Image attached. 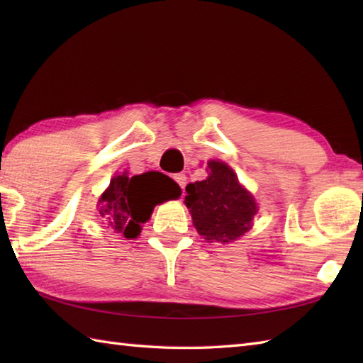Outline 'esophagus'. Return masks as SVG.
Instances as JSON below:
<instances>
[{
  "mask_svg": "<svg viewBox=\"0 0 363 363\" xmlns=\"http://www.w3.org/2000/svg\"><path fill=\"white\" fill-rule=\"evenodd\" d=\"M174 181L179 184V187L184 190V187H186V184H187V177L184 173H177V174H174Z\"/></svg>",
  "mask_w": 363,
  "mask_h": 363,
  "instance_id": "1",
  "label": "esophagus"
}]
</instances>
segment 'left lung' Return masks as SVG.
I'll list each match as a JSON object with an SVG mask.
<instances>
[{"mask_svg": "<svg viewBox=\"0 0 363 363\" xmlns=\"http://www.w3.org/2000/svg\"><path fill=\"white\" fill-rule=\"evenodd\" d=\"M209 176L186 187V206L199 235L207 242L229 243L252 226L257 213L254 196L237 179L225 162H207Z\"/></svg>", "mask_w": 363, "mask_h": 363, "instance_id": "obj_1", "label": "left lung"}]
</instances>
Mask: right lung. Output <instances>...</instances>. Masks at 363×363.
<instances>
[{
    "label": "right lung",
    "mask_w": 363,
    "mask_h": 363,
    "mask_svg": "<svg viewBox=\"0 0 363 363\" xmlns=\"http://www.w3.org/2000/svg\"><path fill=\"white\" fill-rule=\"evenodd\" d=\"M181 189L160 172L129 176L126 172L112 177L111 186L99 196L98 212L107 226L126 238H135L150 220L156 204L177 199Z\"/></svg>",
    "instance_id": "obj_1"
}]
</instances>
